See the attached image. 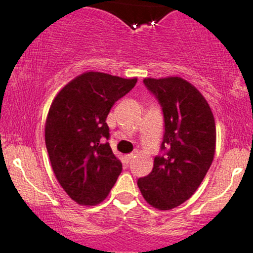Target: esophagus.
<instances>
[{"mask_svg": "<svg viewBox=\"0 0 253 253\" xmlns=\"http://www.w3.org/2000/svg\"><path fill=\"white\" fill-rule=\"evenodd\" d=\"M132 159H133V155H127V156H126V164H130L131 162H132Z\"/></svg>", "mask_w": 253, "mask_h": 253, "instance_id": "34e87169", "label": "esophagus"}]
</instances>
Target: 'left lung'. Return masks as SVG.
Listing matches in <instances>:
<instances>
[{"mask_svg":"<svg viewBox=\"0 0 253 253\" xmlns=\"http://www.w3.org/2000/svg\"><path fill=\"white\" fill-rule=\"evenodd\" d=\"M143 83L162 107L165 130L152 170L137 185L147 203L169 211L191 198L208 172L215 155V121L206 98L183 79Z\"/></svg>","mask_w":253,"mask_h":253,"instance_id":"obj_1","label":"left lung"}]
</instances>
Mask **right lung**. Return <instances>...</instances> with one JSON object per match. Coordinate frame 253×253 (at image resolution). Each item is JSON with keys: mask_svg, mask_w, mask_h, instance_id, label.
Returning <instances> with one entry per match:
<instances>
[{"mask_svg": "<svg viewBox=\"0 0 253 253\" xmlns=\"http://www.w3.org/2000/svg\"><path fill=\"white\" fill-rule=\"evenodd\" d=\"M136 83V78L87 72L62 88L51 104L45 126L47 153L59 183L79 205L106 199L122 172L107 142L106 120Z\"/></svg>", "mask_w": 253, "mask_h": 253, "instance_id": "right-lung-1", "label": "right lung"}]
</instances>
